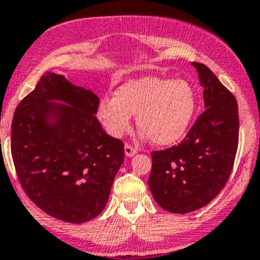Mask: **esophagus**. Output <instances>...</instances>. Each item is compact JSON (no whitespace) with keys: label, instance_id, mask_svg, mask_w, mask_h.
<instances>
[{"label":"esophagus","instance_id":"1","mask_svg":"<svg viewBox=\"0 0 260 260\" xmlns=\"http://www.w3.org/2000/svg\"><path fill=\"white\" fill-rule=\"evenodd\" d=\"M125 153H126V156L132 157L133 155H135V153H137V148H135V147H133L132 144L126 143L125 144Z\"/></svg>","mask_w":260,"mask_h":260}]
</instances>
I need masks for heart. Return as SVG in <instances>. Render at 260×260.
<instances>
[{"mask_svg":"<svg viewBox=\"0 0 260 260\" xmlns=\"http://www.w3.org/2000/svg\"><path fill=\"white\" fill-rule=\"evenodd\" d=\"M197 109V96L189 82L160 77L127 80L103 99L98 117L112 137H122L138 114V126L152 143L171 146L185 137Z\"/></svg>","mask_w":260,"mask_h":260,"instance_id":"heart-1","label":"heart"}]
</instances>
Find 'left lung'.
Returning a JSON list of instances; mask_svg holds the SVG:
<instances>
[{
    "label": "left lung",
    "mask_w": 260,
    "mask_h": 260,
    "mask_svg": "<svg viewBox=\"0 0 260 260\" xmlns=\"http://www.w3.org/2000/svg\"><path fill=\"white\" fill-rule=\"evenodd\" d=\"M192 66L204 87L206 109L181 143L151 152V192L173 213L192 212L213 201L228 182L238 148L237 100L207 66Z\"/></svg>",
    "instance_id": "obj_1"
}]
</instances>
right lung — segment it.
<instances>
[{"mask_svg":"<svg viewBox=\"0 0 260 260\" xmlns=\"http://www.w3.org/2000/svg\"><path fill=\"white\" fill-rule=\"evenodd\" d=\"M53 100L71 105L57 107ZM98 95L45 73L15 109L11 156L22 189L52 217L80 224L104 210L123 162L121 139L104 132L95 113ZM56 113V124L46 117Z\"/></svg>","mask_w":260,"mask_h":260,"instance_id":"right-lung-1","label":"right lung"}]
</instances>
